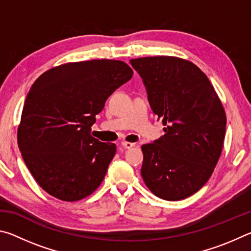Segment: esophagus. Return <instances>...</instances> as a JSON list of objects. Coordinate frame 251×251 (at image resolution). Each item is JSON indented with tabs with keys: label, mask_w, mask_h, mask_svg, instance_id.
<instances>
[{
	"label": "esophagus",
	"mask_w": 251,
	"mask_h": 251,
	"mask_svg": "<svg viewBox=\"0 0 251 251\" xmlns=\"http://www.w3.org/2000/svg\"><path fill=\"white\" fill-rule=\"evenodd\" d=\"M122 146L124 147V148H127V150H129V148L135 146V144L134 143H129V142H122Z\"/></svg>",
	"instance_id": "obj_1"
}]
</instances>
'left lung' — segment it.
I'll return each mask as SVG.
<instances>
[{
    "mask_svg": "<svg viewBox=\"0 0 251 251\" xmlns=\"http://www.w3.org/2000/svg\"><path fill=\"white\" fill-rule=\"evenodd\" d=\"M165 135L142 146V177L165 201H181L209 179L222 154L226 113L217 93L194 63L174 56L130 59Z\"/></svg>",
    "mask_w": 251,
    "mask_h": 251,
    "instance_id": "left-lung-1",
    "label": "left lung"
}]
</instances>
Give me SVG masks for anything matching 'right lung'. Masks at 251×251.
<instances>
[{"instance_id":"1","label":"right lung","mask_w":251,"mask_h":251,"mask_svg":"<svg viewBox=\"0 0 251 251\" xmlns=\"http://www.w3.org/2000/svg\"><path fill=\"white\" fill-rule=\"evenodd\" d=\"M133 70L122 61L67 63L42 74L25 100L18 144L42 188L64 201L90 196L103 181L115 144L91 135L95 116Z\"/></svg>"}]
</instances>
